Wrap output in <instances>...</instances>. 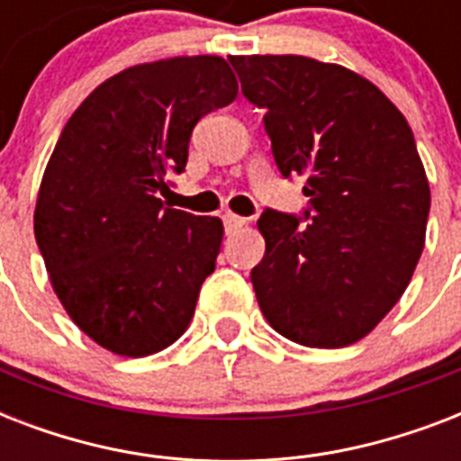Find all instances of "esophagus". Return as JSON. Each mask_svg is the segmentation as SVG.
<instances>
[{
	"mask_svg": "<svg viewBox=\"0 0 461 461\" xmlns=\"http://www.w3.org/2000/svg\"><path fill=\"white\" fill-rule=\"evenodd\" d=\"M244 227H246V217L231 215V212L224 215V230H227V234H237V231L244 230Z\"/></svg>",
	"mask_w": 461,
	"mask_h": 461,
	"instance_id": "34e87169",
	"label": "esophagus"
}]
</instances>
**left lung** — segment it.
Listing matches in <instances>:
<instances>
[{
	"label": "left lung",
	"instance_id": "1",
	"mask_svg": "<svg viewBox=\"0 0 461 461\" xmlns=\"http://www.w3.org/2000/svg\"><path fill=\"white\" fill-rule=\"evenodd\" d=\"M246 100L266 110L282 176H303L302 217L266 210L258 306L282 337L339 349L404 294L426 244L430 188L407 119L383 90L302 54L230 57Z\"/></svg>",
	"mask_w": 461,
	"mask_h": 461
}]
</instances>
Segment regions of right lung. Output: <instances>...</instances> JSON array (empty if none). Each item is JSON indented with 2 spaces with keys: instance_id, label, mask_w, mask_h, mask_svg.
I'll return each mask as SVG.
<instances>
[{
  "instance_id": "right-lung-1",
  "label": "right lung",
  "mask_w": 461,
  "mask_h": 461,
  "mask_svg": "<svg viewBox=\"0 0 461 461\" xmlns=\"http://www.w3.org/2000/svg\"><path fill=\"white\" fill-rule=\"evenodd\" d=\"M237 76L215 54L136 64L71 114L35 203V241L68 318L103 349L150 357L194 318L222 220L165 208L198 119L230 104Z\"/></svg>"
}]
</instances>
